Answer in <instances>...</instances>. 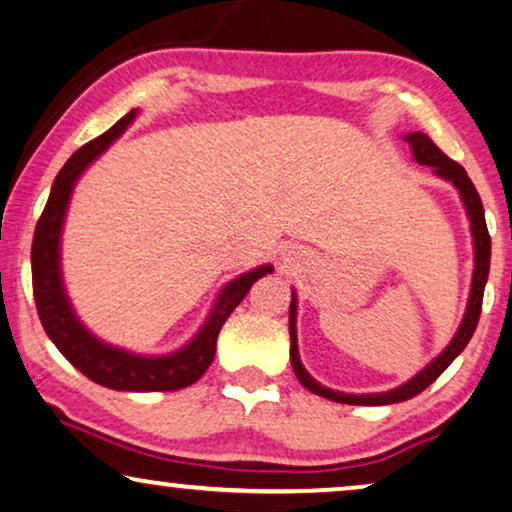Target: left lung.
<instances>
[{
    "label": "left lung",
    "mask_w": 512,
    "mask_h": 512,
    "mask_svg": "<svg viewBox=\"0 0 512 512\" xmlns=\"http://www.w3.org/2000/svg\"><path fill=\"white\" fill-rule=\"evenodd\" d=\"M405 142L412 146V156L419 165L431 167L433 172L438 174L440 179L452 181L454 188H457L461 200H464L466 214L471 219V233H473V249H475V268H473V282H471V296H468V307L464 314V321H461L457 335H454L450 345L443 349V354L436 356L429 366H426L422 373H417L412 380H408L401 387L382 391V394H342V391H333L328 387H321V384L314 380V377L307 373L300 363L298 356V338H296V293H291V307H289V333H291V366L293 373H296L298 382L303 384L305 389H310L312 394L324 396L328 401L335 403H347V405H389V403H401L408 401V398L422 394V391L429 387L431 382H436L443 370L450 366V363L457 359V356L464 352L468 340L473 338L475 326H478L480 312H482V296H485V284L489 275V258H492V237H489L487 223H485V209H482V200L478 191H475L473 181L468 179V174L459 163H454L452 158H447L443 151L438 149L436 144L431 142L429 135L424 132H410L405 135Z\"/></svg>",
    "instance_id": "8db88e82"
}]
</instances>
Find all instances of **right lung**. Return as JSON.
Returning a JSON list of instances; mask_svg holds the SVG:
<instances>
[{
  "label": "right lung",
  "mask_w": 512,
  "mask_h": 512,
  "mask_svg": "<svg viewBox=\"0 0 512 512\" xmlns=\"http://www.w3.org/2000/svg\"><path fill=\"white\" fill-rule=\"evenodd\" d=\"M137 109L125 114L121 121L100 135L93 142L83 144L72 153L65 167L53 181L51 195L37 221L32 240V289L34 303L41 319V326L62 356L79 368L88 380L116 391H174L198 382L209 368L216 352V338L221 326L233 314L242 298L258 279L270 275L272 265L244 272L233 279L216 298L214 310L209 314L200 333L179 352L167 356H135L123 349L104 345L95 335H90L69 305L65 286L60 275V233L65 221L69 198H72L76 179L81 172L128 128Z\"/></svg>",
  "instance_id": "1"
}]
</instances>
